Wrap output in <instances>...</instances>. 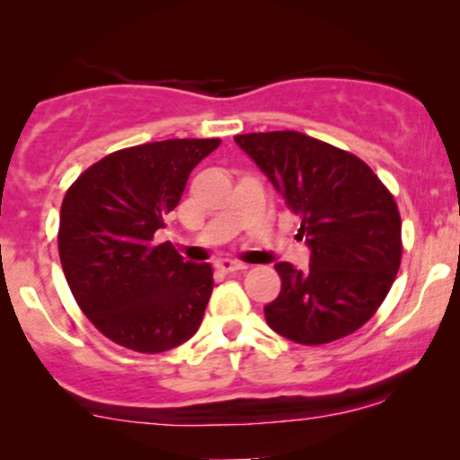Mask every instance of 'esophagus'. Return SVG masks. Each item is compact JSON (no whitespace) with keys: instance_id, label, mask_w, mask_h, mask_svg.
Returning <instances> with one entry per match:
<instances>
[{"instance_id":"34e87169","label":"esophagus","mask_w":460,"mask_h":460,"mask_svg":"<svg viewBox=\"0 0 460 460\" xmlns=\"http://www.w3.org/2000/svg\"><path fill=\"white\" fill-rule=\"evenodd\" d=\"M216 268H218L220 272L225 274H234V272H242L246 270V263H240V261H234V260H220L218 263H216Z\"/></svg>"}]
</instances>
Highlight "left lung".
<instances>
[{"label":"left lung","mask_w":460,"mask_h":460,"mask_svg":"<svg viewBox=\"0 0 460 460\" xmlns=\"http://www.w3.org/2000/svg\"><path fill=\"white\" fill-rule=\"evenodd\" d=\"M270 179L307 242V270L277 263L281 294L263 307L272 331L305 346L355 332L376 314L402 260L398 205L366 162L300 131L235 136Z\"/></svg>","instance_id":"obj_1"}]
</instances>
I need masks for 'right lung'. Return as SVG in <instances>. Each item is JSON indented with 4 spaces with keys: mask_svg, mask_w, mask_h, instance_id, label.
Masks as SVG:
<instances>
[{
    "mask_svg": "<svg viewBox=\"0 0 460 460\" xmlns=\"http://www.w3.org/2000/svg\"><path fill=\"white\" fill-rule=\"evenodd\" d=\"M218 138H175L105 155L66 190L62 270L79 309L114 344L171 350L199 331L214 289L209 263L183 261L155 231L179 205L192 168Z\"/></svg>",
    "mask_w": 460,
    "mask_h": 460,
    "instance_id": "right-lung-1",
    "label": "right lung"
}]
</instances>
